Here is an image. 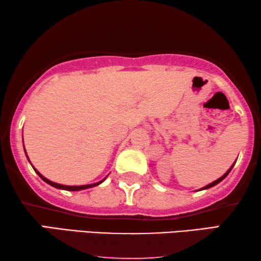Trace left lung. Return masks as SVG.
Returning <instances> with one entry per match:
<instances>
[{"label":"left lung","instance_id":"left-lung-1","mask_svg":"<svg viewBox=\"0 0 261 261\" xmlns=\"http://www.w3.org/2000/svg\"><path fill=\"white\" fill-rule=\"evenodd\" d=\"M234 164H236V163H234ZM234 164H233V165H232V166H231V167H230L229 169H227V172L225 173V174H224V175H222V176L220 177V179H217L216 181H214V182H212V184H209V185H206V186H205V187H203V188H201V190H203V189H208V188H212V187H214V186H216L217 184H220L222 180H224V179H225V177H226V175H227V174H229V173H230V171H231V169H232V167L234 166Z\"/></svg>","mask_w":261,"mask_h":261}]
</instances>
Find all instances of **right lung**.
Segmentation results:
<instances>
[{
	"instance_id": "right-lung-1",
	"label": "right lung",
	"mask_w": 261,
	"mask_h": 261,
	"mask_svg": "<svg viewBox=\"0 0 261 261\" xmlns=\"http://www.w3.org/2000/svg\"><path fill=\"white\" fill-rule=\"evenodd\" d=\"M24 150H25V148H24ZM25 154H27V151H25ZM28 156V155H27ZM28 160H29V158H28ZM30 161V160H29ZM34 167V166H32ZM34 169H35V172L37 173V174H38L39 176H40V179L41 180H44L46 184H48V185H51L52 187H55V188H58V189H64V190H82V189H87V188H92V187H95V186H97V185H100V184H102L103 181L106 180V177L105 179H103L102 181H100V182H96V184H92V185H84V186H65V185H59V184H56V182H53V181H49L48 179H46V177L45 176H43L40 174V173L37 171V169L34 167Z\"/></svg>"
}]
</instances>
